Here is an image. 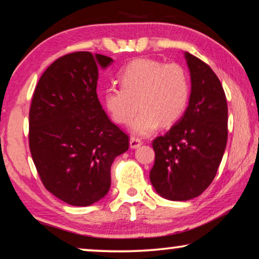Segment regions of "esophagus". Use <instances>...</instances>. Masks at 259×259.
Returning <instances> with one entry per match:
<instances>
[{
  "instance_id": "esophagus-1",
  "label": "esophagus",
  "mask_w": 259,
  "mask_h": 259,
  "mask_svg": "<svg viewBox=\"0 0 259 259\" xmlns=\"http://www.w3.org/2000/svg\"><path fill=\"white\" fill-rule=\"evenodd\" d=\"M143 143L140 139H138V138H136V137H131V139H130L131 149H137V147H139Z\"/></svg>"
}]
</instances>
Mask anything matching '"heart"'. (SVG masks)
Instances as JSON below:
<instances>
[{
	"instance_id": "obj_1",
	"label": "heart",
	"mask_w": 259,
	"mask_h": 259,
	"mask_svg": "<svg viewBox=\"0 0 259 259\" xmlns=\"http://www.w3.org/2000/svg\"><path fill=\"white\" fill-rule=\"evenodd\" d=\"M121 87L105 90V106L113 120L131 125L138 136H149L162 123L172 125L182 116L189 100L188 73L177 63L139 58L131 62L120 73Z\"/></svg>"
}]
</instances>
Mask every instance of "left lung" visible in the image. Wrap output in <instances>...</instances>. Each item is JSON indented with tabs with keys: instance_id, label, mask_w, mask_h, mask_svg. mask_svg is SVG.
Listing matches in <instances>:
<instances>
[{
	"instance_id": "1",
	"label": "left lung",
	"mask_w": 259,
	"mask_h": 259,
	"mask_svg": "<svg viewBox=\"0 0 259 259\" xmlns=\"http://www.w3.org/2000/svg\"><path fill=\"white\" fill-rule=\"evenodd\" d=\"M191 92L183 116L152 146L150 181L164 199L188 201L215 177L227 144V101L219 78L197 57L184 52Z\"/></svg>"
}]
</instances>
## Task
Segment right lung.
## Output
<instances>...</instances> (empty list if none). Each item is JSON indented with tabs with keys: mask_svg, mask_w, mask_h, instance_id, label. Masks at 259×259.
<instances>
[{
	"mask_svg": "<svg viewBox=\"0 0 259 259\" xmlns=\"http://www.w3.org/2000/svg\"><path fill=\"white\" fill-rule=\"evenodd\" d=\"M114 60L90 52L60 57L40 77L29 109V150L46 189L71 206L107 195L110 166L128 136L97 99L99 69Z\"/></svg>",
	"mask_w": 259,
	"mask_h": 259,
	"instance_id": "add662e5",
	"label": "right lung"
}]
</instances>
